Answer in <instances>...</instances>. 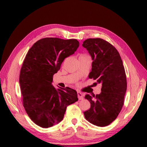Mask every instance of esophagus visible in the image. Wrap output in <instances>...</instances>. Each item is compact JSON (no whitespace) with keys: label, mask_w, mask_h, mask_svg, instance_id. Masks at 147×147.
Segmentation results:
<instances>
[{"label":"esophagus","mask_w":147,"mask_h":147,"mask_svg":"<svg viewBox=\"0 0 147 147\" xmlns=\"http://www.w3.org/2000/svg\"><path fill=\"white\" fill-rule=\"evenodd\" d=\"M77 94H78V99L80 100H82L83 98L82 97V94L81 93V92H77Z\"/></svg>","instance_id":"obj_1"}]
</instances>
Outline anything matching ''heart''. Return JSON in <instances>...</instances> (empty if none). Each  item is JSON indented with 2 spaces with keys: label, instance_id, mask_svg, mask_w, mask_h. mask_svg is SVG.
<instances>
[{
  "label": "heart",
  "instance_id": "heart-1",
  "mask_svg": "<svg viewBox=\"0 0 147 147\" xmlns=\"http://www.w3.org/2000/svg\"><path fill=\"white\" fill-rule=\"evenodd\" d=\"M89 57L88 55H87V54L86 53H81L80 55H79V58H81V57Z\"/></svg>",
  "mask_w": 147,
  "mask_h": 147
}]
</instances>
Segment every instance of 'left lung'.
Masks as SVG:
<instances>
[{
  "label": "left lung",
  "instance_id": "left-lung-1",
  "mask_svg": "<svg viewBox=\"0 0 147 147\" xmlns=\"http://www.w3.org/2000/svg\"><path fill=\"white\" fill-rule=\"evenodd\" d=\"M82 46L93 60L89 78L102 85L100 94L86 95L90 108L84 115L92 124L107 126L116 119L124 105L127 79L123 61L116 49L104 39H87Z\"/></svg>",
  "mask_w": 147,
  "mask_h": 147
}]
</instances>
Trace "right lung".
I'll return each mask as SVG.
<instances>
[{"mask_svg": "<svg viewBox=\"0 0 147 147\" xmlns=\"http://www.w3.org/2000/svg\"><path fill=\"white\" fill-rule=\"evenodd\" d=\"M79 45L76 39L45 37L33 44L24 58L19 78L23 105L30 119L41 127L60 123L66 107L78 100L76 90L68 87L57 90L52 82L65 58Z\"/></svg>", "mask_w": 147, "mask_h": 147, "instance_id": "1", "label": "right lung"}]
</instances>
